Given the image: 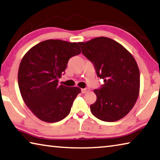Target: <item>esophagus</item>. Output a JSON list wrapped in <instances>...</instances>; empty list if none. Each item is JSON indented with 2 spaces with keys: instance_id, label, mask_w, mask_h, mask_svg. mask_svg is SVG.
Masks as SVG:
<instances>
[{
  "instance_id": "1",
  "label": "esophagus",
  "mask_w": 160,
  "mask_h": 160,
  "mask_svg": "<svg viewBox=\"0 0 160 160\" xmlns=\"http://www.w3.org/2000/svg\"><path fill=\"white\" fill-rule=\"evenodd\" d=\"M89 90H90L89 89L85 88V89H82V90H81V92H82V94H85V93L88 92H89Z\"/></svg>"
}]
</instances>
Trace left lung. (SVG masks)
I'll use <instances>...</instances> for the list:
<instances>
[{
	"label": "left lung",
	"mask_w": 160,
	"mask_h": 160,
	"mask_svg": "<svg viewBox=\"0 0 160 160\" xmlns=\"http://www.w3.org/2000/svg\"><path fill=\"white\" fill-rule=\"evenodd\" d=\"M78 44L104 82L99 90H94L97 100L90 105L92 113L107 122L120 120L132 109L139 95L140 71L134 57L108 37L94 38Z\"/></svg>",
	"instance_id": "obj_1"
}]
</instances>
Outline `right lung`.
<instances>
[{
  "instance_id": "obj_1",
  "label": "right lung",
  "mask_w": 160,
  "mask_h": 160,
  "mask_svg": "<svg viewBox=\"0 0 160 160\" xmlns=\"http://www.w3.org/2000/svg\"><path fill=\"white\" fill-rule=\"evenodd\" d=\"M80 53L78 43L48 39L23 56L18 70L19 88L27 107L40 120L55 123L69 114L81 90L58 82L69 58Z\"/></svg>"
}]
</instances>
